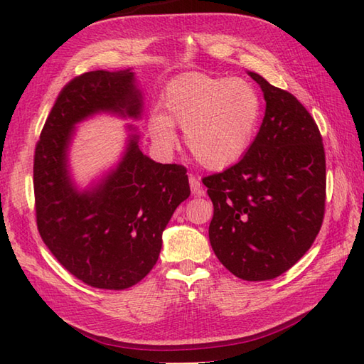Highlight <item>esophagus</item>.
<instances>
[{
  "label": "esophagus",
  "instance_id": "34e87169",
  "mask_svg": "<svg viewBox=\"0 0 364 364\" xmlns=\"http://www.w3.org/2000/svg\"><path fill=\"white\" fill-rule=\"evenodd\" d=\"M189 186H191V191H192V194H194V196H203L205 194L203 189H202V184H200V180L196 175H189Z\"/></svg>",
  "mask_w": 364,
  "mask_h": 364
}]
</instances>
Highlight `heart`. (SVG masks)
Returning <instances> with one entry per match:
<instances>
[{"label": "heart", "instance_id": "obj_1", "mask_svg": "<svg viewBox=\"0 0 364 364\" xmlns=\"http://www.w3.org/2000/svg\"><path fill=\"white\" fill-rule=\"evenodd\" d=\"M162 114L149 120V133L161 150L176 144L175 128L203 167L222 170L236 164L255 139L262 114L258 90L231 76L184 73L166 87Z\"/></svg>", "mask_w": 364, "mask_h": 364}]
</instances>
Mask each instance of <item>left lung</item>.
Masks as SVG:
<instances>
[{
	"mask_svg": "<svg viewBox=\"0 0 364 364\" xmlns=\"http://www.w3.org/2000/svg\"><path fill=\"white\" fill-rule=\"evenodd\" d=\"M266 112L250 149L203 178L214 205L210 242L231 274L264 282L284 274L318 236L326 211V151L299 100L249 72Z\"/></svg>",
	"mask_w": 364,
	"mask_h": 364,
	"instance_id": "1",
	"label": "left lung"
}]
</instances>
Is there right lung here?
Wrapping results in <instances>:
<instances>
[{
	"label": "right lung",
	"instance_id": "1",
	"mask_svg": "<svg viewBox=\"0 0 364 364\" xmlns=\"http://www.w3.org/2000/svg\"><path fill=\"white\" fill-rule=\"evenodd\" d=\"M142 92L134 72L95 70L60 90L34 154L37 228L68 272L100 289H127L156 264L162 231L191 196L186 168L159 164L139 149L128 125L119 164L87 189H78L68 167L75 127L95 114L141 119Z\"/></svg>",
	"mask_w": 364,
	"mask_h": 364
}]
</instances>
